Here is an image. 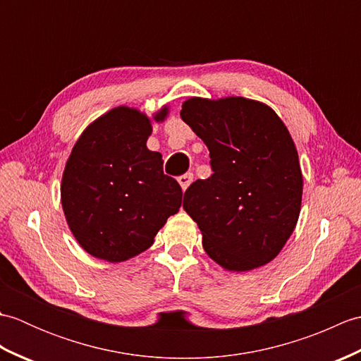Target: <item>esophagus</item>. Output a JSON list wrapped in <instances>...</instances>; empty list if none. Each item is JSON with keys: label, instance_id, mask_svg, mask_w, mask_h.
I'll use <instances>...</instances> for the list:
<instances>
[{"label": "esophagus", "instance_id": "1", "mask_svg": "<svg viewBox=\"0 0 361 361\" xmlns=\"http://www.w3.org/2000/svg\"><path fill=\"white\" fill-rule=\"evenodd\" d=\"M192 178H194L192 173H185V175L178 176V183H180V186H181L183 190H186L189 188L190 183H192Z\"/></svg>", "mask_w": 361, "mask_h": 361}]
</instances>
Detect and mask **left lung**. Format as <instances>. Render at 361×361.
Wrapping results in <instances>:
<instances>
[{"label": "left lung", "mask_w": 361, "mask_h": 361, "mask_svg": "<svg viewBox=\"0 0 361 361\" xmlns=\"http://www.w3.org/2000/svg\"><path fill=\"white\" fill-rule=\"evenodd\" d=\"M181 119L209 149L212 175L185 192L208 256L248 271L279 255L298 224L302 173L287 127L270 106L247 97H190Z\"/></svg>", "instance_id": "8db88e82"}]
</instances>
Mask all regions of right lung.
Wrapping results in <instances>:
<instances>
[{
    "label": "right lung",
    "mask_w": 361,
    "mask_h": 361,
    "mask_svg": "<svg viewBox=\"0 0 361 361\" xmlns=\"http://www.w3.org/2000/svg\"><path fill=\"white\" fill-rule=\"evenodd\" d=\"M169 113L163 106L157 122ZM147 114L116 106L83 130L66 161L60 197L75 240L88 255L116 264L147 250L178 212L181 188L147 149Z\"/></svg>",
    "instance_id": "obj_1"
}]
</instances>
